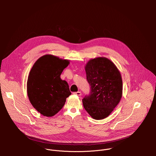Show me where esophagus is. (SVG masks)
<instances>
[{
    "mask_svg": "<svg viewBox=\"0 0 156 156\" xmlns=\"http://www.w3.org/2000/svg\"><path fill=\"white\" fill-rule=\"evenodd\" d=\"M73 94H75V95H77V96H81V93L80 91H77V92H75V93H73Z\"/></svg>",
    "mask_w": 156,
    "mask_h": 156,
    "instance_id": "1",
    "label": "esophagus"
}]
</instances>
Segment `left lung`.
I'll list each match as a JSON object with an SVG mask.
<instances>
[{
    "label": "left lung",
    "instance_id": "8db88e82",
    "mask_svg": "<svg viewBox=\"0 0 156 156\" xmlns=\"http://www.w3.org/2000/svg\"><path fill=\"white\" fill-rule=\"evenodd\" d=\"M90 93L82 99L84 109L96 120L107 117L122 96L121 75L115 64L107 58L98 57L85 66Z\"/></svg>",
    "mask_w": 156,
    "mask_h": 156
}]
</instances>
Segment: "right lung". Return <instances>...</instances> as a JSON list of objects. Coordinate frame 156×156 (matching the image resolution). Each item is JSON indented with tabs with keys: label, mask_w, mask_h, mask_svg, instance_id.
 <instances>
[{
	"label": "right lung",
	"mask_w": 156,
	"mask_h": 156,
	"mask_svg": "<svg viewBox=\"0 0 156 156\" xmlns=\"http://www.w3.org/2000/svg\"><path fill=\"white\" fill-rule=\"evenodd\" d=\"M69 64L67 60L45 55L33 66L27 81L28 96L33 106L44 116L58 113L72 94L67 82L60 78Z\"/></svg>",
	"instance_id": "right-lung-1"
}]
</instances>
